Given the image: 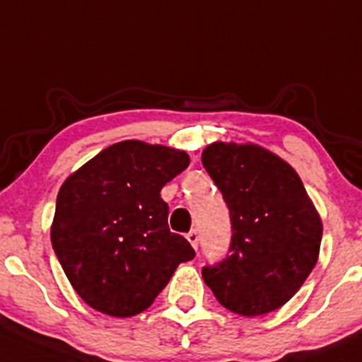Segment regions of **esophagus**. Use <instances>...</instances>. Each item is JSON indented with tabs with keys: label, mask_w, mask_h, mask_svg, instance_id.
I'll return each instance as SVG.
<instances>
[{
	"label": "esophagus",
	"mask_w": 362,
	"mask_h": 362,
	"mask_svg": "<svg viewBox=\"0 0 362 362\" xmlns=\"http://www.w3.org/2000/svg\"><path fill=\"white\" fill-rule=\"evenodd\" d=\"M187 240L192 243V247H194V249L197 250V247H199V235H197V230H190V233H188V235H187Z\"/></svg>",
	"instance_id": "1"
}]
</instances>
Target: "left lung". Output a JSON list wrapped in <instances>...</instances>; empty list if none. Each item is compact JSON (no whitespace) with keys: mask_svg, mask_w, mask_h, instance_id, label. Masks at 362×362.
<instances>
[{"mask_svg":"<svg viewBox=\"0 0 362 362\" xmlns=\"http://www.w3.org/2000/svg\"><path fill=\"white\" fill-rule=\"evenodd\" d=\"M230 213V256L202 268L216 300L242 316L286 304L315 268L322 218L288 161L257 144L213 142L202 151Z\"/></svg>","mask_w":362,"mask_h":362,"instance_id":"8db88e82","label":"left lung"}]
</instances>
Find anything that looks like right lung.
I'll list each match as a JSON object with an SVG mask.
<instances>
[{
  "label": "right lung",
  "instance_id": "1",
  "mask_svg": "<svg viewBox=\"0 0 362 362\" xmlns=\"http://www.w3.org/2000/svg\"><path fill=\"white\" fill-rule=\"evenodd\" d=\"M190 165L185 151L140 140L106 147L60 187L54 254L74 291L105 315L146 311L195 250L168 229L160 192Z\"/></svg>",
  "mask_w": 362,
  "mask_h": 362
}]
</instances>
